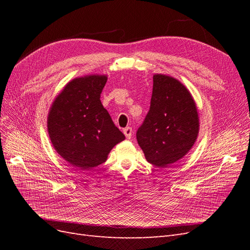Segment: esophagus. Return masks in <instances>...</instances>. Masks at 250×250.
Returning <instances> with one entry per match:
<instances>
[{"instance_id":"34e87169","label":"esophagus","mask_w":250,"mask_h":250,"mask_svg":"<svg viewBox=\"0 0 250 250\" xmlns=\"http://www.w3.org/2000/svg\"><path fill=\"white\" fill-rule=\"evenodd\" d=\"M123 132H124L125 137H126L127 139H130L131 135H132V128H131V127H126L125 129L123 130Z\"/></svg>"}]
</instances>
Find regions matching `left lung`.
Returning <instances> with one entry per match:
<instances>
[{
  "label": "left lung",
  "mask_w": 250,
  "mask_h": 250,
  "mask_svg": "<svg viewBox=\"0 0 250 250\" xmlns=\"http://www.w3.org/2000/svg\"><path fill=\"white\" fill-rule=\"evenodd\" d=\"M198 132V112L191 93L177 79L155 74L150 109L137 131L146 160L156 167L178 162L192 149Z\"/></svg>",
  "instance_id": "left-lung-1"
}]
</instances>
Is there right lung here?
Returning a JSON list of instances; mask_svg holds the SVG:
<instances>
[{
	"label": "right lung",
	"mask_w": 250,
	"mask_h": 250,
	"mask_svg": "<svg viewBox=\"0 0 250 250\" xmlns=\"http://www.w3.org/2000/svg\"><path fill=\"white\" fill-rule=\"evenodd\" d=\"M106 81L104 75L73 79L49 111L48 131L53 146L60 156L80 170L103 164L110 150L125 140L100 100Z\"/></svg>",
	"instance_id": "add662e5"
}]
</instances>
